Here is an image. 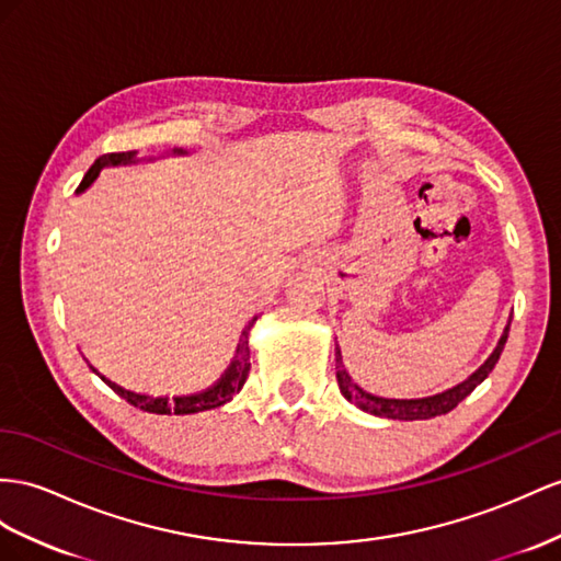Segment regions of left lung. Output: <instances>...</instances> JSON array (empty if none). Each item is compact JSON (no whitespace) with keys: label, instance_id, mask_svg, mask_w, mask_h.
I'll use <instances>...</instances> for the list:
<instances>
[{"label":"left lung","instance_id":"obj_1","mask_svg":"<svg viewBox=\"0 0 561 561\" xmlns=\"http://www.w3.org/2000/svg\"><path fill=\"white\" fill-rule=\"evenodd\" d=\"M512 322V320H510ZM510 322L505 327V332H502L500 341L495 351L488 355V360L473 371L471 377H467L462 383L453 386V389L436 393V396H426V398H383V396H375L365 389L357 386L351 375L346 365H343V357H341V348L336 343V381H339V389L343 393V398L348 400V403L357 405L363 412L375 414V417H386V420H403V422H414V420H431V417H438V414H448L450 410H455L462 400L477 389V386L491 375L495 363L500 360V353L505 348L507 343V334H510Z\"/></svg>","mask_w":561,"mask_h":561}]
</instances>
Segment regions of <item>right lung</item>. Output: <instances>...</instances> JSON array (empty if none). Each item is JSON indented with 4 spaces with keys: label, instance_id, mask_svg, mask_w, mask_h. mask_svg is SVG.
Wrapping results in <instances>:
<instances>
[{
    "label": "right lung",
    "instance_id": "right-lung-1",
    "mask_svg": "<svg viewBox=\"0 0 561 561\" xmlns=\"http://www.w3.org/2000/svg\"><path fill=\"white\" fill-rule=\"evenodd\" d=\"M172 156H186V149H172ZM141 158H137V151H121V153H104L99 156L94 165L84 172V178L78 186V194H82L88 186L99 178V172L104 168H116V165H130L137 163ZM257 318H253L249 322V327L241 332L239 346H237V355L232 357V363L225 369V375L215 381L210 389L201 391V393H192V396H144L137 391H127L123 386H118L116 381H111L106 377H102L113 391H116L121 398H125L127 403L144 410V412H153V414H194V412H204V410H213L220 408L225 403L232 400L234 393L241 391V386L247 383L249 369H251V351H249V332Z\"/></svg>",
    "mask_w": 561,
    "mask_h": 561
}]
</instances>
